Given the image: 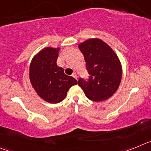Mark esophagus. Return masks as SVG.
<instances>
[{
  "instance_id": "obj_1",
  "label": "esophagus",
  "mask_w": 151,
  "mask_h": 151,
  "mask_svg": "<svg viewBox=\"0 0 151 151\" xmlns=\"http://www.w3.org/2000/svg\"><path fill=\"white\" fill-rule=\"evenodd\" d=\"M73 77H74L75 78H76V79H77V78H78V75H77V73H74L73 74Z\"/></svg>"
}]
</instances>
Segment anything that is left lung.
<instances>
[{
	"instance_id": "1",
	"label": "left lung",
	"mask_w": 151,
	"mask_h": 151,
	"mask_svg": "<svg viewBox=\"0 0 151 151\" xmlns=\"http://www.w3.org/2000/svg\"><path fill=\"white\" fill-rule=\"evenodd\" d=\"M86 63L88 80L79 78L78 84L86 97L93 101H103L111 97L122 78V66L118 57L109 45L92 38L78 45Z\"/></svg>"
}]
</instances>
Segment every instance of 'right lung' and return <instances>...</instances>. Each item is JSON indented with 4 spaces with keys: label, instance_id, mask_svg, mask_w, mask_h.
Wrapping results in <instances>:
<instances>
[{
    "label": "right lung",
    "instance_id": "right-lung-1",
    "mask_svg": "<svg viewBox=\"0 0 151 151\" xmlns=\"http://www.w3.org/2000/svg\"><path fill=\"white\" fill-rule=\"evenodd\" d=\"M59 50L52 47L41 50L30 65L29 77L32 87L42 99L51 104L62 101L68 90L78 83L57 65Z\"/></svg>",
    "mask_w": 151,
    "mask_h": 151
}]
</instances>
